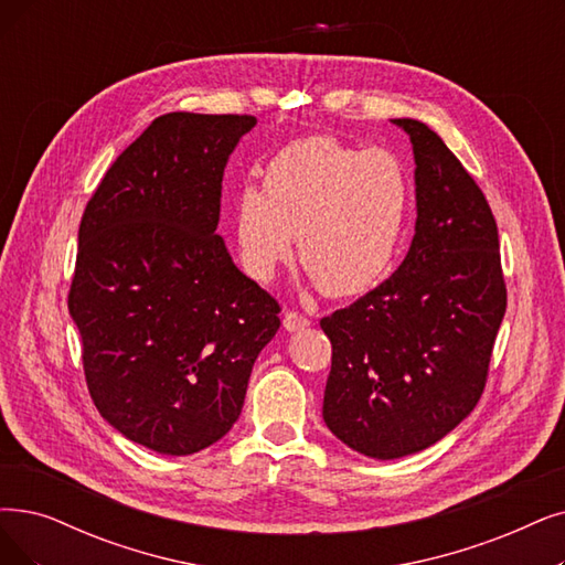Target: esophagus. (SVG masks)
Returning a JSON list of instances; mask_svg holds the SVG:
<instances>
[{
	"label": "esophagus",
	"mask_w": 565,
	"mask_h": 565,
	"mask_svg": "<svg viewBox=\"0 0 565 565\" xmlns=\"http://www.w3.org/2000/svg\"><path fill=\"white\" fill-rule=\"evenodd\" d=\"M282 324H285V329H287V331H299V329L310 327V320L306 318V315H301L299 310H285Z\"/></svg>",
	"instance_id": "esophagus-1"
}]
</instances>
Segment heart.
Segmentation results:
<instances>
[{
	"instance_id": "heart-1",
	"label": "heart",
	"mask_w": 565,
	"mask_h": 565,
	"mask_svg": "<svg viewBox=\"0 0 565 565\" xmlns=\"http://www.w3.org/2000/svg\"><path fill=\"white\" fill-rule=\"evenodd\" d=\"M411 209V183L385 148L331 137L291 141L270 157L264 190L236 196V241L247 274L268 280L299 241L306 274L331 297L369 289L390 266Z\"/></svg>"
}]
</instances>
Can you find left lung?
<instances>
[{"mask_svg":"<svg viewBox=\"0 0 565 565\" xmlns=\"http://www.w3.org/2000/svg\"><path fill=\"white\" fill-rule=\"evenodd\" d=\"M394 125L417 164L413 245L385 282L320 320L331 341L322 417L373 459L419 452L470 415L508 306L484 192L434 129Z\"/></svg>","mask_w":565,"mask_h":565,"instance_id":"8db88e82","label":"left lung"}]
</instances>
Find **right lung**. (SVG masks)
<instances>
[{
    "instance_id": "obj_1",
    "label": "right lung",
    "mask_w": 565,
    "mask_h": 565,
    "mask_svg": "<svg viewBox=\"0 0 565 565\" xmlns=\"http://www.w3.org/2000/svg\"><path fill=\"white\" fill-rule=\"evenodd\" d=\"M255 116L167 113L89 196L70 287L87 392L154 452L185 457L241 415L280 303L234 266L217 230L222 175Z\"/></svg>"
}]
</instances>
